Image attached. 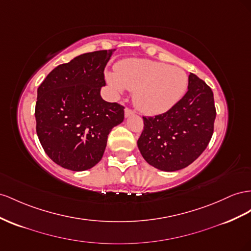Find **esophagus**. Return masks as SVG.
I'll use <instances>...</instances> for the list:
<instances>
[{
  "instance_id": "esophagus-1",
  "label": "esophagus",
  "mask_w": 251,
  "mask_h": 251,
  "mask_svg": "<svg viewBox=\"0 0 251 251\" xmlns=\"http://www.w3.org/2000/svg\"><path fill=\"white\" fill-rule=\"evenodd\" d=\"M132 115H134V112H133L132 110H130V109H126V110H125V116H126V118L132 116Z\"/></svg>"
}]
</instances>
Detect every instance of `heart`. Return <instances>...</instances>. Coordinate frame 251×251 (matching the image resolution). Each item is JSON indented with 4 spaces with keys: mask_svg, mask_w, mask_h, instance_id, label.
Returning <instances> with one entry per match:
<instances>
[{
    "mask_svg": "<svg viewBox=\"0 0 251 251\" xmlns=\"http://www.w3.org/2000/svg\"><path fill=\"white\" fill-rule=\"evenodd\" d=\"M105 80L117 95L133 91L135 106L146 115H159L171 110L188 89L187 73L177 66L148 59H125L106 73Z\"/></svg>",
    "mask_w": 251,
    "mask_h": 251,
    "instance_id": "heart-1",
    "label": "heart"
}]
</instances>
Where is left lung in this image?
<instances>
[{
    "label": "left lung",
    "mask_w": 251,
    "mask_h": 251,
    "mask_svg": "<svg viewBox=\"0 0 251 251\" xmlns=\"http://www.w3.org/2000/svg\"><path fill=\"white\" fill-rule=\"evenodd\" d=\"M216 116L211 89L190 73L188 92L171 110L144 118L137 141L142 157L161 171L188 167L205 151Z\"/></svg>",
    "instance_id": "8db88e82"
}]
</instances>
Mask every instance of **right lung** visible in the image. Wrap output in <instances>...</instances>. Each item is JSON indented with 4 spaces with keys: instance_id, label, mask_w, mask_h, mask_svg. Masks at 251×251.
Wrapping results in <instances>:
<instances>
[{
    "instance_id": "obj_1",
    "label": "right lung",
    "mask_w": 251,
    "mask_h": 251,
    "mask_svg": "<svg viewBox=\"0 0 251 251\" xmlns=\"http://www.w3.org/2000/svg\"><path fill=\"white\" fill-rule=\"evenodd\" d=\"M115 50L86 52L60 64L38 87V137L62 168L85 171L97 165L112 128L124 121L125 107L100 95L104 67Z\"/></svg>"
}]
</instances>
